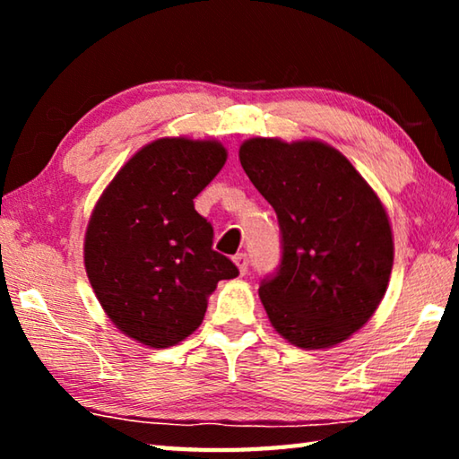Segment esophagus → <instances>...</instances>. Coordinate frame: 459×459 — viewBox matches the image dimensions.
Returning a JSON list of instances; mask_svg holds the SVG:
<instances>
[{
  "mask_svg": "<svg viewBox=\"0 0 459 459\" xmlns=\"http://www.w3.org/2000/svg\"><path fill=\"white\" fill-rule=\"evenodd\" d=\"M235 263H237V267H238V271H240V275H245L247 271H248V257H247V253H237V255H235Z\"/></svg>",
  "mask_w": 459,
  "mask_h": 459,
  "instance_id": "34e87169",
  "label": "esophagus"
}]
</instances>
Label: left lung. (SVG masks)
Wrapping results in <instances>:
<instances>
[{"instance_id": "8db88e82", "label": "left lung", "mask_w": 459, "mask_h": 459, "mask_svg": "<svg viewBox=\"0 0 459 459\" xmlns=\"http://www.w3.org/2000/svg\"><path fill=\"white\" fill-rule=\"evenodd\" d=\"M240 166L277 214L281 261L259 285L269 322L291 344H340L375 314L393 269L385 206L338 150L253 137Z\"/></svg>"}]
</instances>
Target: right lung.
Returning <instances> with one entry per match:
<instances>
[{
    "label": "right lung",
    "instance_id": "1",
    "mask_svg": "<svg viewBox=\"0 0 459 459\" xmlns=\"http://www.w3.org/2000/svg\"><path fill=\"white\" fill-rule=\"evenodd\" d=\"M224 161L219 142L158 139L119 169L92 211L84 237L89 281L111 322L145 346L188 338L216 283L238 275L194 208Z\"/></svg>",
    "mask_w": 459,
    "mask_h": 459
}]
</instances>
